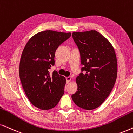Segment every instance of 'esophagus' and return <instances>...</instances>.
<instances>
[{"label":"esophagus","mask_w":133,"mask_h":133,"mask_svg":"<svg viewBox=\"0 0 133 133\" xmlns=\"http://www.w3.org/2000/svg\"><path fill=\"white\" fill-rule=\"evenodd\" d=\"M71 77H70V76L66 77V82L67 83L70 82L71 81Z\"/></svg>","instance_id":"1"}]
</instances>
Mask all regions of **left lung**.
<instances>
[{
  "label": "left lung",
  "instance_id": "obj_1",
  "mask_svg": "<svg viewBox=\"0 0 133 133\" xmlns=\"http://www.w3.org/2000/svg\"><path fill=\"white\" fill-rule=\"evenodd\" d=\"M72 36L79 50L83 71L76 77L77 90L72 99L82 108L94 110L102 104L115 84V51L108 40L95 30L74 32Z\"/></svg>",
  "mask_w": 133,
  "mask_h": 133
}]
</instances>
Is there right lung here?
Instances as JSON below:
<instances>
[{
    "label": "right lung",
    "instance_id": "1",
    "mask_svg": "<svg viewBox=\"0 0 133 133\" xmlns=\"http://www.w3.org/2000/svg\"><path fill=\"white\" fill-rule=\"evenodd\" d=\"M71 32L46 30L29 40L23 49L19 65V76L23 90L34 106L43 110L56 105L64 94L66 79L54 71L57 48L70 38Z\"/></svg>",
    "mask_w": 133,
    "mask_h": 133
}]
</instances>
